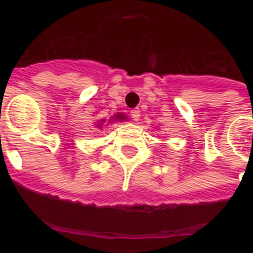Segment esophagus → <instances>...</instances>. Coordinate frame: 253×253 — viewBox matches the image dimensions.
I'll return each mask as SVG.
<instances>
[{
  "mask_svg": "<svg viewBox=\"0 0 253 253\" xmlns=\"http://www.w3.org/2000/svg\"><path fill=\"white\" fill-rule=\"evenodd\" d=\"M130 115H131L132 121L138 122L139 121V116H141V111L138 110V108H134V110L130 111Z\"/></svg>",
  "mask_w": 253,
  "mask_h": 253,
  "instance_id": "esophagus-1",
  "label": "esophagus"
}]
</instances>
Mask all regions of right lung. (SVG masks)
I'll use <instances>...</instances> for the list:
<instances>
[{
	"mask_svg": "<svg viewBox=\"0 0 253 253\" xmlns=\"http://www.w3.org/2000/svg\"><path fill=\"white\" fill-rule=\"evenodd\" d=\"M116 118H121V119H123V116H116Z\"/></svg>",
	"mask_w": 253,
	"mask_h": 253,
	"instance_id": "add662e5",
	"label": "right lung"
}]
</instances>
